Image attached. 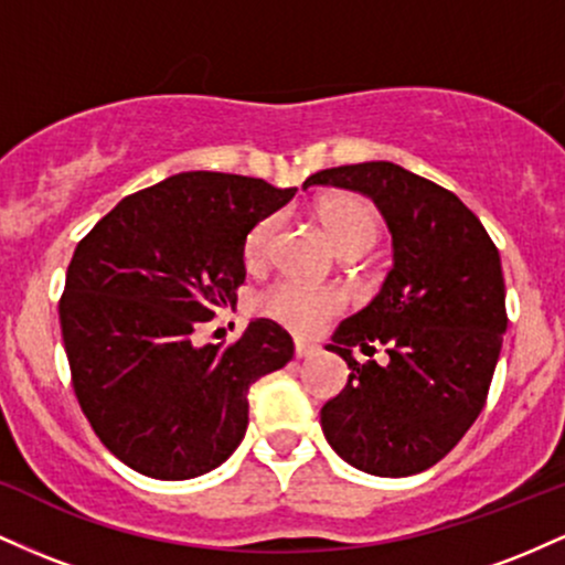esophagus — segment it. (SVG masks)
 I'll list each match as a JSON object with an SVG mask.
<instances>
[{"instance_id":"obj_1","label":"esophagus","mask_w":565,"mask_h":565,"mask_svg":"<svg viewBox=\"0 0 565 565\" xmlns=\"http://www.w3.org/2000/svg\"><path fill=\"white\" fill-rule=\"evenodd\" d=\"M316 348L313 342H305V340H295V355L297 359H310V355H316Z\"/></svg>"}]
</instances>
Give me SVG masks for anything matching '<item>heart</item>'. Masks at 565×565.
Returning <instances> with one entry per match:
<instances>
[{"mask_svg": "<svg viewBox=\"0 0 565 565\" xmlns=\"http://www.w3.org/2000/svg\"><path fill=\"white\" fill-rule=\"evenodd\" d=\"M319 217L334 244L345 255H364L380 236L377 212L364 196H332L319 204ZM276 233V217H265L246 233L244 260L260 265L268 255L270 238ZM345 308V297L334 287H313V284L278 278L268 284L255 300V310L265 319L281 323L295 334H313Z\"/></svg>", "mask_w": 565, "mask_h": 565, "instance_id": "1", "label": "heart"}]
</instances>
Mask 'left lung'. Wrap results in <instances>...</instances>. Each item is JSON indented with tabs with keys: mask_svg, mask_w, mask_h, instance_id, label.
Wrapping results in <instances>:
<instances>
[{
	"mask_svg": "<svg viewBox=\"0 0 565 565\" xmlns=\"http://www.w3.org/2000/svg\"><path fill=\"white\" fill-rule=\"evenodd\" d=\"M364 193L393 233V270L380 295L337 327L327 350L345 359L348 385L321 408L329 446L353 468L401 478L444 459L489 395L508 329L499 249L451 191L393 164L332 167L302 188ZM386 348L359 365L349 348Z\"/></svg>",
	"mask_w": 565,
	"mask_h": 565,
	"instance_id": "1",
	"label": "left lung"
}]
</instances>
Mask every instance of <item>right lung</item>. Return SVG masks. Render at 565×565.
I'll return each instance as SVG.
<instances>
[{
  "label": "right lung",
  "instance_id": "add662e5",
  "mask_svg": "<svg viewBox=\"0 0 565 565\" xmlns=\"http://www.w3.org/2000/svg\"><path fill=\"white\" fill-rule=\"evenodd\" d=\"M297 188L180 172L121 199L76 244L61 295L71 385L114 457L159 481L215 470L242 444L252 382L287 366V329L257 319L231 345L193 332L236 302L244 242Z\"/></svg>",
  "mask_w": 565,
  "mask_h": 565
}]
</instances>
